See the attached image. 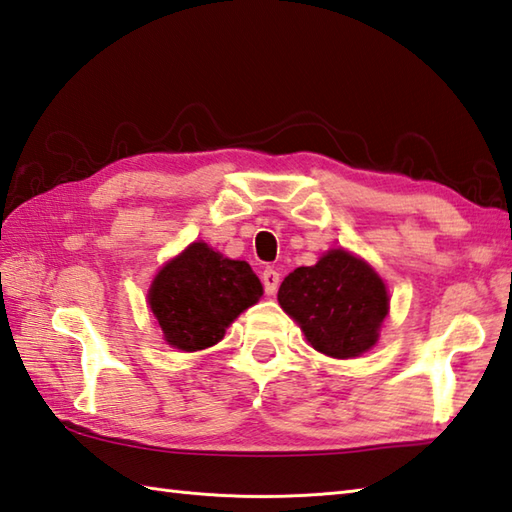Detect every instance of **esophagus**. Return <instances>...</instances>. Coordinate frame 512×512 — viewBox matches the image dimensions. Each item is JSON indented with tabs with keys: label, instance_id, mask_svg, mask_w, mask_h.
<instances>
[{
	"label": "esophagus",
	"instance_id": "34e87169",
	"mask_svg": "<svg viewBox=\"0 0 512 512\" xmlns=\"http://www.w3.org/2000/svg\"><path fill=\"white\" fill-rule=\"evenodd\" d=\"M278 285H280V274L274 267H267L263 271V287L267 291V296H274L278 291Z\"/></svg>",
	"mask_w": 512,
	"mask_h": 512
}]
</instances>
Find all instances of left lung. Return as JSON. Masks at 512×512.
I'll use <instances>...</instances> for the list:
<instances>
[{
    "instance_id": "8db88e82",
    "label": "left lung",
    "mask_w": 512,
    "mask_h": 512,
    "mask_svg": "<svg viewBox=\"0 0 512 512\" xmlns=\"http://www.w3.org/2000/svg\"><path fill=\"white\" fill-rule=\"evenodd\" d=\"M278 302L305 331L311 347L331 358H356L378 340L389 311L380 276L344 249L298 267L283 280Z\"/></svg>"
}]
</instances>
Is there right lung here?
I'll list each match as a JSON object with an SVG mask.
<instances>
[{
	"instance_id": "right-lung-1",
	"label": "right lung",
	"mask_w": 512,
	"mask_h": 512,
	"mask_svg": "<svg viewBox=\"0 0 512 512\" xmlns=\"http://www.w3.org/2000/svg\"><path fill=\"white\" fill-rule=\"evenodd\" d=\"M260 296L263 285L245 260L194 243L154 278L150 309L172 347L201 351L221 340L225 327Z\"/></svg>"
}]
</instances>
